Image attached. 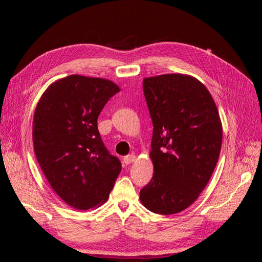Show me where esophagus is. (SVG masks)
Wrapping results in <instances>:
<instances>
[{"label":"esophagus","mask_w":262,"mask_h":262,"mask_svg":"<svg viewBox=\"0 0 262 262\" xmlns=\"http://www.w3.org/2000/svg\"><path fill=\"white\" fill-rule=\"evenodd\" d=\"M135 160H136V156L134 155V154H132V155H127V156L124 157V163L126 165H129V164L135 162Z\"/></svg>","instance_id":"esophagus-1"}]
</instances>
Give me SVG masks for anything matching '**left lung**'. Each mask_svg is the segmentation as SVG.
<instances>
[{"label":"left lung","instance_id":"left-lung-1","mask_svg":"<svg viewBox=\"0 0 262 262\" xmlns=\"http://www.w3.org/2000/svg\"><path fill=\"white\" fill-rule=\"evenodd\" d=\"M154 176L140 190L147 209L173 214L195 203L217 165L223 125L207 87L186 74L146 77Z\"/></svg>","mask_w":262,"mask_h":262}]
</instances>
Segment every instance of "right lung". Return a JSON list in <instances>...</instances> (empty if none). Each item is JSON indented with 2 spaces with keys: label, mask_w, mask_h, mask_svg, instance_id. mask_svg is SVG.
Wrapping results in <instances>:
<instances>
[{
  "label": "right lung",
  "mask_w": 262,
  "mask_h": 262,
  "mask_svg": "<svg viewBox=\"0 0 262 262\" xmlns=\"http://www.w3.org/2000/svg\"><path fill=\"white\" fill-rule=\"evenodd\" d=\"M119 91L110 79L74 74L52 83L36 105L32 136L37 162L53 190L77 210L106 203L122 170L97 128L100 112Z\"/></svg>",
  "instance_id": "1"
}]
</instances>
